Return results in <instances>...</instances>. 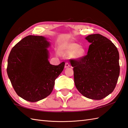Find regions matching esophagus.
I'll list each match as a JSON object with an SVG mask.
<instances>
[{"mask_svg":"<svg viewBox=\"0 0 128 128\" xmlns=\"http://www.w3.org/2000/svg\"><path fill=\"white\" fill-rule=\"evenodd\" d=\"M70 67V64H69V63H68V62H66V64H65V66H64V67L66 68H68V67Z\"/></svg>","mask_w":128,"mask_h":128,"instance_id":"esophagus-1","label":"esophagus"}]
</instances>
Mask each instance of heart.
Listing matches in <instances>:
<instances>
[{
	"instance_id": "heart-1",
	"label": "heart",
	"mask_w": 128,
	"mask_h": 128,
	"mask_svg": "<svg viewBox=\"0 0 128 128\" xmlns=\"http://www.w3.org/2000/svg\"><path fill=\"white\" fill-rule=\"evenodd\" d=\"M60 54L66 56H72L75 59H80L86 55V49L76 43H68L63 45L61 48Z\"/></svg>"
}]
</instances>
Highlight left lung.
I'll return each mask as SVG.
<instances>
[{
	"label": "left lung",
	"mask_w": 128,
	"mask_h": 128,
	"mask_svg": "<svg viewBox=\"0 0 128 128\" xmlns=\"http://www.w3.org/2000/svg\"><path fill=\"white\" fill-rule=\"evenodd\" d=\"M88 54L70 60L76 89L85 97L101 100L113 92L120 73V55L113 42L100 34L87 36Z\"/></svg>",
	"instance_id": "1"
}]
</instances>
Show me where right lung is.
<instances>
[{
  "label": "right lung",
  "mask_w": 128,
  "mask_h": 128,
  "mask_svg": "<svg viewBox=\"0 0 128 128\" xmlns=\"http://www.w3.org/2000/svg\"><path fill=\"white\" fill-rule=\"evenodd\" d=\"M50 46L42 36H28L11 49L7 73L16 94L24 100H41L53 90L55 80L64 70V62L58 66L48 60Z\"/></svg>",
  "instance_id": "1"
}]
</instances>
